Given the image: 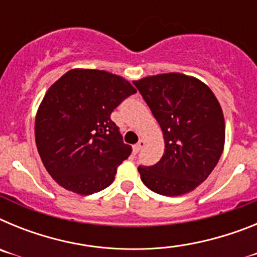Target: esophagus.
<instances>
[{"label": "esophagus", "instance_id": "obj_1", "mask_svg": "<svg viewBox=\"0 0 257 257\" xmlns=\"http://www.w3.org/2000/svg\"><path fill=\"white\" fill-rule=\"evenodd\" d=\"M144 147H145V142H144V140H139V143H138V144H135L133 147L134 153H139V152L142 151V149L144 148Z\"/></svg>", "mask_w": 257, "mask_h": 257}]
</instances>
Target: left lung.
<instances>
[{
	"label": "left lung",
	"instance_id": "1",
	"mask_svg": "<svg viewBox=\"0 0 257 257\" xmlns=\"http://www.w3.org/2000/svg\"><path fill=\"white\" fill-rule=\"evenodd\" d=\"M160 123L165 153L160 162L138 171L154 193L183 196L212 172L225 143L220 103L206 83L183 73H163L134 81Z\"/></svg>",
	"mask_w": 257,
	"mask_h": 257
}]
</instances>
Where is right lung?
Returning <instances> with one entry per match:
<instances>
[{
    "instance_id": "1",
    "label": "right lung",
    "mask_w": 257,
    "mask_h": 257,
    "mask_svg": "<svg viewBox=\"0 0 257 257\" xmlns=\"http://www.w3.org/2000/svg\"><path fill=\"white\" fill-rule=\"evenodd\" d=\"M136 90L105 70H68L52 83L38 106L36 145L51 178L69 192L88 196L109 187L131 154L112 112Z\"/></svg>"
}]
</instances>
